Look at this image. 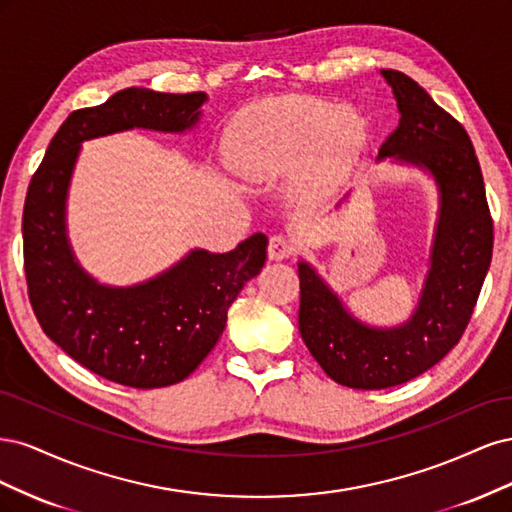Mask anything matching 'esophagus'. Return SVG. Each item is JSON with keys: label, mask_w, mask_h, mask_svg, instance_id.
Listing matches in <instances>:
<instances>
[{"label": "esophagus", "mask_w": 512, "mask_h": 512, "mask_svg": "<svg viewBox=\"0 0 512 512\" xmlns=\"http://www.w3.org/2000/svg\"><path fill=\"white\" fill-rule=\"evenodd\" d=\"M267 252H269V258H271V260H284V258H288V256L294 254V243H292V239H288L286 235H273V237L269 239Z\"/></svg>", "instance_id": "esophagus-1"}]
</instances>
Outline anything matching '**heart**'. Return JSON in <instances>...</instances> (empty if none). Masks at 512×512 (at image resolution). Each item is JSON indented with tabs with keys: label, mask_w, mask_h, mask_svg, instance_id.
Returning <instances> with one entry per match:
<instances>
[{
	"label": "heart",
	"mask_w": 512,
	"mask_h": 512,
	"mask_svg": "<svg viewBox=\"0 0 512 512\" xmlns=\"http://www.w3.org/2000/svg\"><path fill=\"white\" fill-rule=\"evenodd\" d=\"M367 141V123L350 106L318 98H280L247 108L232 123L230 162L243 175H273L305 153V181L329 190L346 177Z\"/></svg>",
	"instance_id": "1"
}]
</instances>
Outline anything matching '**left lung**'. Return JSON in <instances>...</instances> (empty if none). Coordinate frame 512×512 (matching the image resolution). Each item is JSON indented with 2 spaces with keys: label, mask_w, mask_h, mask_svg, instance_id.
Returning a JSON list of instances; mask_svg holds the SVG:
<instances>
[{
  "label": "left lung",
  "mask_w": 512,
  "mask_h": 512,
  "mask_svg": "<svg viewBox=\"0 0 512 512\" xmlns=\"http://www.w3.org/2000/svg\"><path fill=\"white\" fill-rule=\"evenodd\" d=\"M399 108V126L378 160L395 158L425 168L440 192L429 271L406 324L367 327L346 312L322 277L299 262V331L331 380L350 389H389L442 361L466 331L493 252V222L483 173L468 132L397 70H382Z\"/></svg>",
  "instance_id": "1"
}]
</instances>
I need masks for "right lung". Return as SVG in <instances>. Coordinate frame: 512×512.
<instances>
[{"mask_svg":"<svg viewBox=\"0 0 512 512\" xmlns=\"http://www.w3.org/2000/svg\"><path fill=\"white\" fill-rule=\"evenodd\" d=\"M203 91H117L61 123L27 188L23 262L42 331L94 374L160 389L188 378L218 344L230 303L267 260L256 232L226 254L192 250L175 267L130 288L102 286L76 262L66 235V198L81 143L132 128L185 132L196 126Z\"/></svg>","mask_w":512,"mask_h":512,"instance_id":"1","label":"right lung"}]
</instances>
